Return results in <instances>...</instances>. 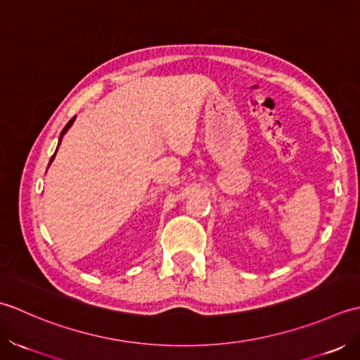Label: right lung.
I'll use <instances>...</instances> for the list:
<instances>
[{
  "label": "right lung",
  "mask_w": 360,
  "mask_h": 360,
  "mask_svg": "<svg viewBox=\"0 0 360 360\" xmlns=\"http://www.w3.org/2000/svg\"><path fill=\"white\" fill-rule=\"evenodd\" d=\"M75 120H76V118H71V120L68 121V124H67V126H65V127H63V130H62V134H60V138H58V146H60V141H62V138H63V135H65V134H67V130H68V129H70V127L72 126V122H75ZM58 146H57V149H58ZM57 149H56V152H57ZM54 157H56V153H54V155H53V157H51V160H49V165H51V163H53V160H54Z\"/></svg>",
  "instance_id": "obj_1"
}]
</instances>
